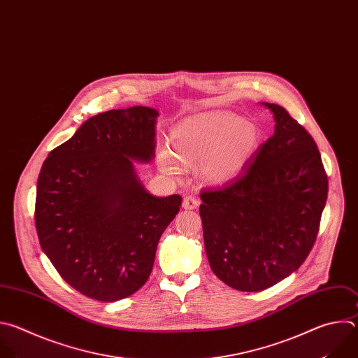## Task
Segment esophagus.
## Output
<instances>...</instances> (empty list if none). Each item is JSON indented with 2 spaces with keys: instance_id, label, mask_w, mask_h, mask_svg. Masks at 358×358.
<instances>
[{
  "instance_id": "34e87169",
  "label": "esophagus",
  "mask_w": 358,
  "mask_h": 358,
  "mask_svg": "<svg viewBox=\"0 0 358 358\" xmlns=\"http://www.w3.org/2000/svg\"><path fill=\"white\" fill-rule=\"evenodd\" d=\"M199 204H200L199 199H197L196 196H193V194H189V196H186V197H185V200H183V207H185L186 210H193V208H197V207H199Z\"/></svg>"
}]
</instances>
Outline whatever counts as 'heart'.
Instances as JSON below:
<instances>
[{"label": "heart", "instance_id": "obj_1", "mask_svg": "<svg viewBox=\"0 0 358 358\" xmlns=\"http://www.w3.org/2000/svg\"><path fill=\"white\" fill-rule=\"evenodd\" d=\"M173 154H159L161 168L180 175L183 166L203 162V175L213 182L234 178L254 154L258 135L252 124L229 113H203L180 121L171 135Z\"/></svg>", "mask_w": 358, "mask_h": 358}]
</instances>
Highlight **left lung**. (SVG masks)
<instances>
[{"mask_svg":"<svg viewBox=\"0 0 358 358\" xmlns=\"http://www.w3.org/2000/svg\"><path fill=\"white\" fill-rule=\"evenodd\" d=\"M275 132L230 182L201 192L211 271L229 287L258 292L295 272L316 241L327 175L312 135L282 106Z\"/></svg>","mask_w":358,"mask_h":358,"instance_id":"obj_1","label":"left lung"}]
</instances>
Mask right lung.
Masks as SVG:
<instances>
[{
  "label": "right lung",
  "mask_w": 358,
  "mask_h": 358,
  "mask_svg": "<svg viewBox=\"0 0 358 358\" xmlns=\"http://www.w3.org/2000/svg\"><path fill=\"white\" fill-rule=\"evenodd\" d=\"M158 111L134 106L89 118L52 150L36 185L35 226L43 252L80 294L115 302L148 280L162 233L182 197H157L134 161L155 154Z\"/></svg>",
  "instance_id": "obj_1"
}]
</instances>
